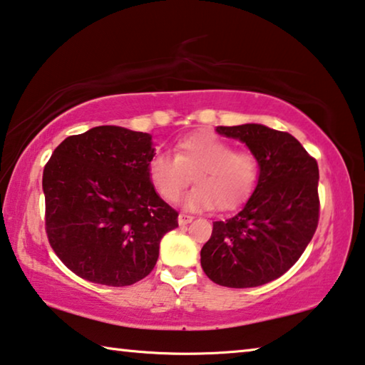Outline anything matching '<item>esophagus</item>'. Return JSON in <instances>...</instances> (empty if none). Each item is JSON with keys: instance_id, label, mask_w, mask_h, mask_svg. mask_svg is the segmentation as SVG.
<instances>
[{"instance_id": "esophagus-1", "label": "esophagus", "mask_w": 365, "mask_h": 365, "mask_svg": "<svg viewBox=\"0 0 365 365\" xmlns=\"http://www.w3.org/2000/svg\"><path fill=\"white\" fill-rule=\"evenodd\" d=\"M192 215H187V214H179V217H178V223H179V227H186L187 223H190L192 222Z\"/></svg>"}]
</instances>
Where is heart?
I'll return each mask as SVG.
<instances>
[{"label":"heart","mask_w":365,"mask_h":365,"mask_svg":"<svg viewBox=\"0 0 365 365\" xmlns=\"http://www.w3.org/2000/svg\"><path fill=\"white\" fill-rule=\"evenodd\" d=\"M192 175V190L184 199L189 210L238 207L253 190L257 161L246 151H233L212 132H195L175 145V156L158 151L148 161V176L160 197L175 202Z\"/></svg>","instance_id":"heart-1"}]
</instances>
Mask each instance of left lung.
Wrapping results in <instances>:
<instances>
[{
  "label": "left lung",
  "instance_id": "obj_1",
  "mask_svg": "<svg viewBox=\"0 0 365 365\" xmlns=\"http://www.w3.org/2000/svg\"><path fill=\"white\" fill-rule=\"evenodd\" d=\"M240 140L259 166L243 209L214 222L200 250V266L223 287H257L289 271L318 227V165L299 140L261 124L217 127Z\"/></svg>",
  "mask_w": 365,
  "mask_h": 365
}]
</instances>
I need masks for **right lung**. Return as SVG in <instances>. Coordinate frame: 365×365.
I'll use <instances>...</instances> for the list:
<instances>
[{"mask_svg":"<svg viewBox=\"0 0 365 365\" xmlns=\"http://www.w3.org/2000/svg\"><path fill=\"white\" fill-rule=\"evenodd\" d=\"M150 133L117 125L66 137L43 168L46 230L63 264L89 282L124 287L147 277L178 212L148 176Z\"/></svg>","mask_w":365,"mask_h":365,"instance_id":"1","label":"right lung"}]
</instances>
